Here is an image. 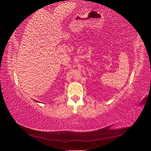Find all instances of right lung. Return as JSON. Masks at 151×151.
Returning a JSON list of instances; mask_svg holds the SVG:
<instances>
[{
    "mask_svg": "<svg viewBox=\"0 0 151 151\" xmlns=\"http://www.w3.org/2000/svg\"><path fill=\"white\" fill-rule=\"evenodd\" d=\"M36 101V102H38V101Z\"/></svg>",
    "mask_w": 151,
    "mask_h": 151,
    "instance_id": "add662e5",
    "label": "right lung"
}]
</instances>
